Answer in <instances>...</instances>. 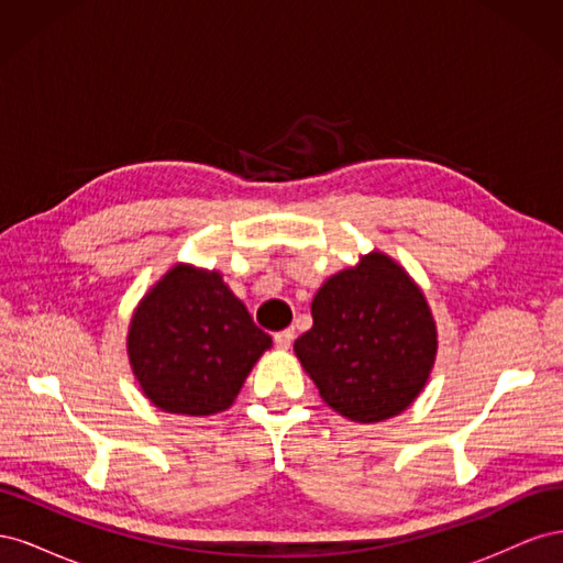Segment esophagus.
Wrapping results in <instances>:
<instances>
[{
    "mask_svg": "<svg viewBox=\"0 0 563 563\" xmlns=\"http://www.w3.org/2000/svg\"><path fill=\"white\" fill-rule=\"evenodd\" d=\"M291 343H294V329H284V331L275 333V345L279 350H288L291 347Z\"/></svg>",
    "mask_w": 563,
    "mask_h": 563,
    "instance_id": "esophagus-1",
    "label": "esophagus"
}]
</instances>
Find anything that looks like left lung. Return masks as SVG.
<instances>
[{
	"mask_svg": "<svg viewBox=\"0 0 563 563\" xmlns=\"http://www.w3.org/2000/svg\"><path fill=\"white\" fill-rule=\"evenodd\" d=\"M296 356L333 411L354 422L399 416L428 383L437 327L420 286L380 251L340 269L312 300Z\"/></svg>",
	"mask_w": 563,
	"mask_h": 563,
	"instance_id": "obj_1",
	"label": "left lung"
}]
</instances>
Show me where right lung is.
Returning a JSON list of instances; mask_svg holds the SVG:
<instances>
[{"instance_id": "1", "label": "right lung", "mask_w": 563, "mask_h": 563, "mask_svg": "<svg viewBox=\"0 0 563 563\" xmlns=\"http://www.w3.org/2000/svg\"><path fill=\"white\" fill-rule=\"evenodd\" d=\"M269 345L220 272L183 263L143 296L126 338L143 395L180 416L225 411Z\"/></svg>"}]
</instances>
